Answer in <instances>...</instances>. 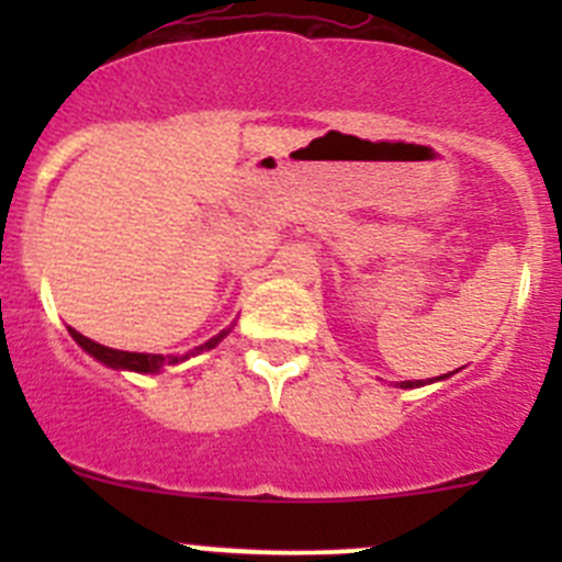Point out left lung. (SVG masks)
Segmentation results:
<instances>
[{
	"label": "left lung",
	"mask_w": 562,
	"mask_h": 562,
	"mask_svg": "<svg viewBox=\"0 0 562 562\" xmlns=\"http://www.w3.org/2000/svg\"><path fill=\"white\" fill-rule=\"evenodd\" d=\"M440 378H443V375H440ZM440 378H435V381H440ZM413 386H422V381H416V383H413V381H402L400 383V389H413Z\"/></svg>",
	"instance_id": "obj_1"
}]
</instances>
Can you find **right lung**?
<instances>
[{
	"instance_id": "obj_1",
	"label": "right lung",
	"mask_w": 562,
	"mask_h": 562,
	"mask_svg": "<svg viewBox=\"0 0 562 562\" xmlns=\"http://www.w3.org/2000/svg\"><path fill=\"white\" fill-rule=\"evenodd\" d=\"M67 331H70V337L76 339L78 345H81L83 350H87L89 356H94V359L98 361H103L105 367H111V370H130V372H160V370H166V367H173V364H179V361H187L190 359V356H195V353H203V350H212L214 345L220 342V339L225 337V334L231 331V328H225V331H220L217 337H212L209 339V342H203L201 348H195V350H190V353H184V356H160V353H130V350H113V348H105V345H100V342H94V339H89V337H83V334H78L76 328H67Z\"/></svg>"
}]
</instances>
